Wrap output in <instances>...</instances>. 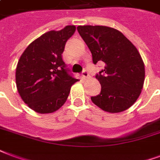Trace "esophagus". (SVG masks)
Segmentation results:
<instances>
[{"instance_id": "obj_1", "label": "esophagus", "mask_w": 160, "mask_h": 160, "mask_svg": "<svg viewBox=\"0 0 160 160\" xmlns=\"http://www.w3.org/2000/svg\"><path fill=\"white\" fill-rule=\"evenodd\" d=\"M88 76H89V73H88V72L87 70L82 71V78H87Z\"/></svg>"}]
</instances>
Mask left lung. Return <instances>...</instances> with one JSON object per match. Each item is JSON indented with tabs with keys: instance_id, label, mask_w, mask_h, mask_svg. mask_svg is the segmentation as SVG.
I'll list each match as a JSON object with an SVG mask.
<instances>
[{
	"instance_id": "8db88e82",
	"label": "left lung",
	"mask_w": 160,
	"mask_h": 160,
	"mask_svg": "<svg viewBox=\"0 0 160 160\" xmlns=\"http://www.w3.org/2000/svg\"><path fill=\"white\" fill-rule=\"evenodd\" d=\"M78 31L92 53L93 64L104 67L96 78L101 92L91 97L98 107L110 113L129 109L143 87L145 67L137 48L117 29L106 26H78Z\"/></svg>"
}]
</instances>
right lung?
I'll return each mask as SVG.
<instances>
[{"instance_id": "add662e5", "label": "right lung", "mask_w": 160, "mask_h": 160, "mask_svg": "<svg viewBox=\"0 0 160 160\" xmlns=\"http://www.w3.org/2000/svg\"><path fill=\"white\" fill-rule=\"evenodd\" d=\"M74 25L50 31L33 40L22 54L16 69L19 95L40 114L59 110L67 101L71 87L78 79L71 75L62 60L65 44L75 33Z\"/></svg>"}]
</instances>
